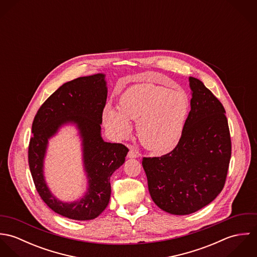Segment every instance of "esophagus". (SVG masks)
<instances>
[{
    "mask_svg": "<svg viewBox=\"0 0 257 257\" xmlns=\"http://www.w3.org/2000/svg\"><path fill=\"white\" fill-rule=\"evenodd\" d=\"M139 156H140V152L135 147H131L130 151L127 153V157L128 158H137Z\"/></svg>",
    "mask_w": 257,
    "mask_h": 257,
    "instance_id": "34e87169",
    "label": "esophagus"
}]
</instances>
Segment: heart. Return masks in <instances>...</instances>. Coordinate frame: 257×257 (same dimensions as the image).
Wrapping results in <instances>:
<instances>
[{
    "label": "heart",
    "mask_w": 257,
    "mask_h": 257,
    "mask_svg": "<svg viewBox=\"0 0 257 257\" xmlns=\"http://www.w3.org/2000/svg\"><path fill=\"white\" fill-rule=\"evenodd\" d=\"M189 107V97L182 89L140 83L121 94L119 110L105 108L103 120L116 140H123L131 134L130 119L138 120L142 144L154 153L163 154L171 151L180 141Z\"/></svg>",
    "instance_id": "obj_1"
}]
</instances>
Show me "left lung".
Here are the masks:
<instances>
[{"mask_svg":"<svg viewBox=\"0 0 257 257\" xmlns=\"http://www.w3.org/2000/svg\"><path fill=\"white\" fill-rule=\"evenodd\" d=\"M191 110L176 147L144 157L153 202L172 215H189L213 202L225 183L231 143L225 110L197 78L189 77Z\"/></svg>","mask_w":257,"mask_h":257,"instance_id":"obj_1","label":"left lung"}]
</instances>
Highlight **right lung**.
<instances>
[{"label":"right lung","instance_id":"obj_1","mask_svg":"<svg viewBox=\"0 0 257 257\" xmlns=\"http://www.w3.org/2000/svg\"><path fill=\"white\" fill-rule=\"evenodd\" d=\"M107 95L105 74L79 77L59 87L37 110L33 122L29 164L37 191L53 212L71 220H93L102 214L110 201V176L123 164L128 152L123 145L106 143L101 137ZM67 123L75 124L79 132L88 179L85 195L74 202H62L53 196L43 174L48 140Z\"/></svg>","mask_w":257,"mask_h":257}]
</instances>
